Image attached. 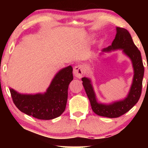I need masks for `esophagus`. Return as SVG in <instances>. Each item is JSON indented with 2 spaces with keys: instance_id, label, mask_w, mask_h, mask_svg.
Instances as JSON below:
<instances>
[{
  "instance_id": "34e87169",
  "label": "esophagus",
  "mask_w": 148,
  "mask_h": 148,
  "mask_svg": "<svg viewBox=\"0 0 148 148\" xmlns=\"http://www.w3.org/2000/svg\"><path fill=\"white\" fill-rule=\"evenodd\" d=\"M73 74L74 75L79 79L82 78L83 75H84V68L82 65H77L73 69Z\"/></svg>"
}]
</instances>
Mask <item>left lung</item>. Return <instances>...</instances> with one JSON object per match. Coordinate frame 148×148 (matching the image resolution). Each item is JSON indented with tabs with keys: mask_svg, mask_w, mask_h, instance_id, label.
<instances>
[{
	"mask_svg": "<svg viewBox=\"0 0 148 148\" xmlns=\"http://www.w3.org/2000/svg\"><path fill=\"white\" fill-rule=\"evenodd\" d=\"M116 34L112 44L108 47L103 48L100 54H104V52L122 50L123 53L130 58L132 62L134 75L132 84L126 98L109 104L98 102L92 80L86 77L82 79L83 86L90 100L92 110L99 116L108 118H117L128 112L137 104L141 96L144 75V67L141 59V52L135 45L131 34L124 28L116 27Z\"/></svg>",
	"mask_w": 148,
	"mask_h": 148,
	"instance_id": "1",
	"label": "left lung"
}]
</instances>
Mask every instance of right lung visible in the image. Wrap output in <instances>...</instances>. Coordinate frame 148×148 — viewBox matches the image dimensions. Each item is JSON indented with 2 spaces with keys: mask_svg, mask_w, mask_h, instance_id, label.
Listing matches in <instances>:
<instances>
[{
  "mask_svg": "<svg viewBox=\"0 0 148 148\" xmlns=\"http://www.w3.org/2000/svg\"><path fill=\"white\" fill-rule=\"evenodd\" d=\"M73 79V68L69 65L55 75L44 93L23 94L12 88L10 92L14 104L22 112L41 120H50L65 110L69 85Z\"/></svg>",
  "mask_w": 148,
  "mask_h": 148,
  "instance_id": "1",
  "label": "right lung"
}]
</instances>
